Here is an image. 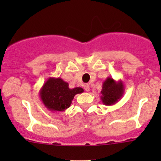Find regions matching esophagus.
<instances>
[{
	"instance_id": "34e87169",
	"label": "esophagus",
	"mask_w": 161,
	"mask_h": 161,
	"mask_svg": "<svg viewBox=\"0 0 161 161\" xmlns=\"http://www.w3.org/2000/svg\"><path fill=\"white\" fill-rule=\"evenodd\" d=\"M85 90L86 91V92H89V91L90 90V88H89V84H86V85H85Z\"/></svg>"
}]
</instances>
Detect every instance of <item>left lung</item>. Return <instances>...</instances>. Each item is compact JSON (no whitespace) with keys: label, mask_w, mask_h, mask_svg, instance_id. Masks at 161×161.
I'll return each mask as SVG.
<instances>
[{"label":"left lung","mask_w":161,"mask_h":161,"mask_svg":"<svg viewBox=\"0 0 161 161\" xmlns=\"http://www.w3.org/2000/svg\"><path fill=\"white\" fill-rule=\"evenodd\" d=\"M124 90V85L121 80L117 81L109 76L102 84L101 100L105 106H113L122 98Z\"/></svg>","instance_id":"1"}]
</instances>
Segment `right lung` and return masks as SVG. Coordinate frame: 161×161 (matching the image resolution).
<instances>
[{
    "label": "right lung",
    "mask_w": 161,
    "mask_h": 161,
    "mask_svg": "<svg viewBox=\"0 0 161 161\" xmlns=\"http://www.w3.org/2000/svg\"><path fill=\"white\" fill-rule=\"evenodd\" d=\"M83 92L80 87L70 89L68 82L61 78L49 77L39 90V96L50 111L63 112L70 107L75 95Z\"/></svg>",
    "instance_id": "1"
}]
</instances>
